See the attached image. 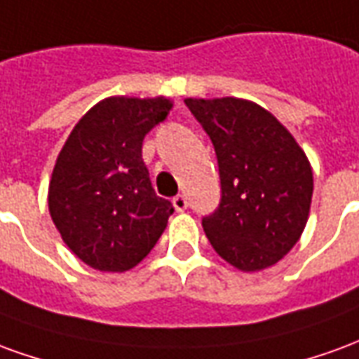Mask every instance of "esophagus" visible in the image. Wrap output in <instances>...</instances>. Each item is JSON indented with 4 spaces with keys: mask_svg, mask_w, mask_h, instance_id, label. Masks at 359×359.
Listing matches in <instances>:
<instances>
[{
    "mask_svg": "<svg viewBox=\"0 0 359 359\" xmlns=\"http://www.w3.org/2000/svg\"><path fill=\"white\" fill-rule=\"evenodd\" d=\"M172 205L177 212H184L185 208H187V199H185V195H175L174 201H172Z\"/></svg>",
    "mask_w": 359,
    "mask_h": 359,
    "instance_id": "esophagus-1",
    "label": "esophagus"
}]
</instances>
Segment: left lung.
<instances>
[{
  "label": "left lung",
  "instance_id": "8db88e82",
  "mask_svg": "<svg viewBox=\"0 0 359 359\" xmlns=\"http://www.w3.org/2000/svg\"><path fill=\"white\" fill-rule=\"evenodd\" d=\"M215 144L222 199L203 230L243 273L276 265L309 218L313 170L304 149L263 106L243 98H185Z\"/></svg>",
  "mask_w": 359,
  "mask_h": 359
}]
</instances>
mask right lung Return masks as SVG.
Returning a JSON list of instances; mask_svg holds the SVG:
<instances>
[{
	"instance_id": "right-lung-1",
	"label": "right lung",
	"mask_w": 359,
	"mask_h": 359,
	"mask_svg": "<svg viewBox=\"0 0 359 359\" xmlns=\"http://www.w3.org/2000/svg\"><path fill=\"white\" fill-rule=\"evenodd\" d=\"M166 96H110L86 111L60 151L48 208L62 240L102 273H126L151 253L174 212L152 189L143 139L164 121Z\"/></svg>"
}]
</instances>
